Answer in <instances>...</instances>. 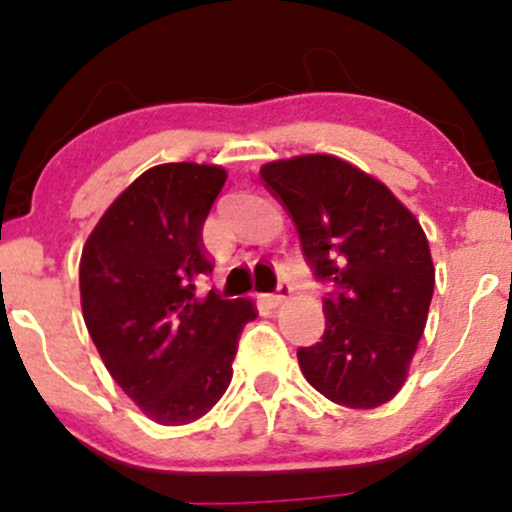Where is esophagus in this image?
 Instances as JSON below:
<instances>
[{
    "label": "esophagus",
    "mask_w": 512,
    "mask_h": 512,
    "mask_svg": "<svg viewBox=\"0 0 512 512\" xmlns=\"http://www.w3.org/2000/svg\"><path fill=\"white\" fill-rule=\"evenodd\" d=\"M289 296H291V286L279 284L276 286V293H267V296H264V301H267V305H272V308H276V305L284 303Z\"/></svg>",
    "instance_id": "1"
}]
</instances>
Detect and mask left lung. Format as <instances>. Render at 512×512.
<instances>
[{"label":"left lung","mask_w":512,"mask_h":512,"mask_svg":"<svg viewBox=\"0 0 512 512\" xmlns=\"http://www.w3.org/2000/svg\"><path fill=\"white\" fill-rule=\"evenodd\" d=\"M264 187L296 223L322 298L325 334L298 349L310 385L332 402L373 409L402 390L436 286L426 233L380 180L337 156L274 161Z\"/></svg>","instance_id":"obj_1"}]
</instances>
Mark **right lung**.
Masks as SVG:
<instances>
[{"label": "right lung", "instance_id": "1", "mask_svg": "<svg viewBox=\"0 0 512 512\" xmlns=\"http://www.w3.org/2000/svg\"><path fill=\"white\" fill-rule=\"evenodd\" d=\"M226 170L163 163L110 204L81 252L84 322L105 368L149 419L180 426L219 402L233 378L248 298L223 301L197 281L214 272L202 226Z\"/></svg>", "mask_w": 512, "mask_h": 512}]
</instances>
